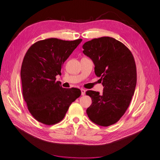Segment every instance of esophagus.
Masks as SVG:
<instances>
[{"label":"esophagus","mask_w":160,"mask_h":160,"mask_svg":"<svg viewBox=\"0 0 160 160\" xmlns=\"http://www.w3.org/2000/svg\"><path fill=\"white\" fill-rule=\"evenodd\" d=\"M81 93L82 95H84L86 94V90L84 89H81Z\"/></svg>","instance_id":"34e87169"}]
</instances>
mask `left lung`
<instances>
[{"label":"left lung","mask_w":160,"mask_h":160,"mask_svg":"<svg viewBox=\"0 0 160 160\" xmlns=\"http://www.w3.org/2000/svg\"><path fill=\"white\" fill-rule=\"evenodd\" d=\"M83 53L95 65V73L104 87L102 93L88 91L92 103L86 110L89 118L101 126H109L126 112L137 84L133 54L121 42L104 37L86 42Z\"/></svg>","instance_id":"1"}]
</instances>
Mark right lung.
Masks as SVG:
<instances>
[{"instance_id": "1", "label": "right lung", "mask_w": 160, "mask_h": 160, "mask_svg": "<svg viewBox=\"0 0 160 160\" xmlns=\"http://www.w3.org/2000/svg\"><path fill=\"white\" fill-rule=\"evenodd\" d=\"M55 38L40 40L27 50L21 68L23 96L28 110L39 122L53 125L63 119L81 95L77 88H62L55 76L82 42Z\"/></svg>"}]
</instances>
